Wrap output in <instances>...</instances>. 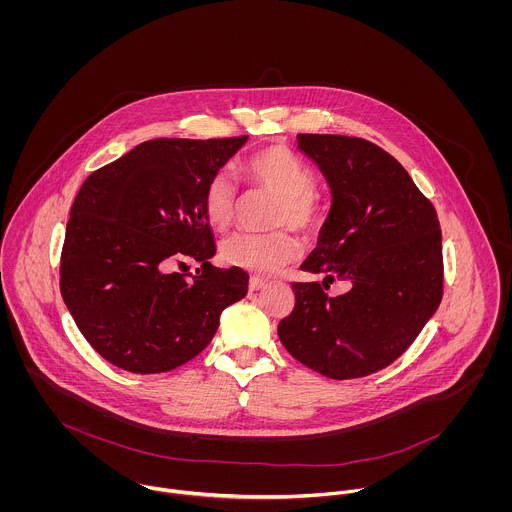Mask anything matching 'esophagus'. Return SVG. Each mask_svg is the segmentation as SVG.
I'll use <instances>...</instances> for the list:
<instances>
[{"mask_svg":"<svg viewBox=\"0 0 512 512\" xmlns=\"http://www.w3.org/2000/svg\"><path fill=\"white\" fill-rule=\"evenodd\" d=\"M264 286H266V280H262V278H258V276H252L250 282H248L250 292H258V290H262Z\"/></svg>","mask_w":512,"mask_h":512,"instance_id":"34e87169","label":"esophagus"}]
</instances>
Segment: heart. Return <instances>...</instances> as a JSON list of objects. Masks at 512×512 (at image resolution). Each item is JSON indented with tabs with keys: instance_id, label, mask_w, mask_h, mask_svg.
<instances>
[{
	"instance_id": "b5f03b06",
	"label": "heart",
	"mask_w": 512,
	"mask_h": 512,
	"mask_svg": "<svg viewBox=\"0 0 512 512\" xmlns=\"http://www.w3.org/2000/svg\"><path fill=\"white\" fill-rule=\"evenodd\" d=\"M242 175L250 185L278 197L272 226L292 228L297 234H313L323 209L313 193L315 171L290 147L270 146L242 163ZM236 211V187L226 171L211 175L203 189V213L215 230H226ZM299 254V244L288 232L234 234L220 244V260L226 266L252 274H274Z\"/></svg>"
}]
</instances>
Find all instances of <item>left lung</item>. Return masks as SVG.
Masks as SVG:
<instances>
[{
	"label": "left lung",
	"instance_id": "obj_1",
	"mask_svg": "<svg viewBox=\"0 0 512 512\" xmlns=\"http://www.w3.org/2000/svg\"><path fill=\"white\" fill-rule=\"evenodd\" d=\"M297 147L323 173L331 209L303 272L352 290L331 298L319 282L293 284L295 307L278 335L295 361L335 378L394 363L436 313L443 293L441 230L434 205L382 147L361 138L299 134Z\"/></svg>",
	"mask_w": 512,
	"mask_h": 512
}]
</instances>
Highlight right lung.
Masks as SVG:
<instances>
[{
	"label": "right lung",
	"mask_w": 512,
	"mask_h": 512,
	"mask_svg": "<svg viewBox=\"0 0 512 512\" xmlns=\"http://www.w3.org/2000/svg\"><path fill=\"white\" fill-rule=\"evenodd\" d=\"M248 136L161 138L94 171L80 187L61 254V293L76 327L108 363L167 372L215 337L248 274L220 270L203 189ZM193 257L195 275L170 270Z\"/></svg>",
	"instance_id": "obj_1"
}]
</instances>
